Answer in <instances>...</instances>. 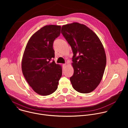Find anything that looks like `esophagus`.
Segmentation results:
<instances>
[{
  "instance_id": "esophagus-1",
  "label": "esophagus",
  "mask_w": 128,
  "mask_h": 128,
  "mask_svg": "<svg viewBox=\"0 0 128 128\" xmlns=\"http://www.w3.org/2000/svg\"><path fill=\"white\" fill-rule=\"evenodd\" d=\"M63 66L64 67H65V66H66V64H63Z\"/></svg>"
}]
</instances>
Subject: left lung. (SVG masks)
Masks as SVG:
<instances>
[{"label":"left lung","instance_id":"obj_1","mask_svg":"<svg viewBox=\"0 0 128 128\" xmlns=\"http://www.w3.org/2000/svg\"><path fill=\"white\" fill-rule=\"evenodd\" d=\"M61 33L71 46L74 73L70 80L78 92L89 93L99 84L105 70L106 57L97 35L84 24L63 25Z\"/></svg>","mask_w":128,"mask_h":128}]
</instances>
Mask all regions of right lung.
<instances>
[{
	"instance_id": "add662e5",
	"label": "right lung",
	"mask_w": 128,
	"mask_h": 128,
	"mask_svg": "<svg viewBox=\"0 0 128 128\" xmlns=\"http://www.w3.org/2000/svg\"><path fill=\"white\" fill-rule=\"evenodd\" d=\"M61 26L46 25L29 39L22 61L23 74L35 92L42 96L57 89L62 74V67L53 60L54 41L60 34Z\"/></svg>"
}]
</instances>
